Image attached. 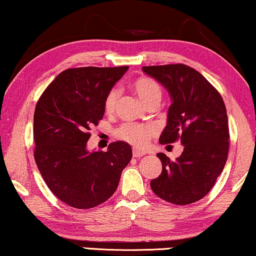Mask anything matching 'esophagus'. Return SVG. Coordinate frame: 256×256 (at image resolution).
<instances>
[{
	"instance_id": "obj_1",
	"label": "esophagus",
	"mask_w": 256,
	"mask_h": 256,
	"mask_svg": "<svg viewBox=\"0 0 256 256\" xmlns=\"http://www.w3.org/2000/svg\"><path fill=\"white\" fill-rule=\"evenodd\" d=\"M145 152H142V150H133V156L134 158H142L145 156Z\"/></svg>"
}]
</instances>
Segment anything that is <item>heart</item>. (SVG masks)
<instances>
[{
  "label": "heart",
  "mask_w": 256,
  "mask_h": 256,
  "mask_svg": "<svg viewBox=\"0 0 256 256\" xmlns=\"http://www.w3.org/2000/svg\"><path fill=\"white\" fill-rule=\"evenodd\" d=\"M132 89L146 106L156 100H161L162 90L158 82L152 78L142 76L138 78L132 84ZM120 98V90L112 88L108 92L104 100V110L108 114H112L116 111L117 102ZM156 134V126L150 124H136V123H124L116 130V136L131 145L142 148L145 147L152 136Z\"/></svg>",
  "instance_id": "obj_1"
}]
</instances>
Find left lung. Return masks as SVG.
<instances>
[{
    "label": "left lung",
    "mask_w": 256,
    "mask_h": 256,
    "mask_svg": "<svg viewBox=\"0 0 256 256\" xmlns=\"http://www.w3.org/2000/svg\"><path fill=\"white\" fill-rule=\"evenodd\" d=\"M142 70L160 82L172 98L160 144L181 142L184 147L176 161L156 154L162 170L150 181V188L169 203H195L212 189L228 160L230 133L224 100L200 72L186 64L145 66Z\"/></svg>",
    "instance_id": "left-lung-1"
}]
</instances>
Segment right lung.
I'll return each instance as SVG.
<instances>
[{
    "label": "right lung",
    "mask_w": 256,
    "mask_h": 256,
    "mask_svg": "<svg viewBox=\"0 0 256 256\" xmlns=\"http://www.w3.org/2000/svg\"><path fill=\"white\" fill-rule=\"evenodd\" d=\"M128 66L70 68L45 89L34 116V160L50 190L75 208H90L116 192L132 159L128 142L106 152L87 150L90 128L104 114V100Z\"/></svg>",
    "instance_id": "1"
}]
</instances>
